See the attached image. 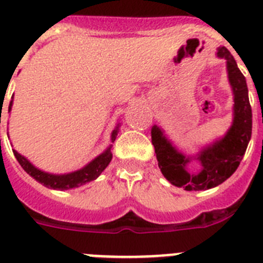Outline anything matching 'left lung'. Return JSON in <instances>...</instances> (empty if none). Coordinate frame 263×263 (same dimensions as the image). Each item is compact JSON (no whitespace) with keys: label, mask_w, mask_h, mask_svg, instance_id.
Segmentation results:
<instances>
[{"label":"left lung","mask_w":263,"mask_h":263,"mask_svg":"<svg viewBox=\"0 0 263 263\" xmlns=\"http://www.w3.org/2000/svg\"><path fill=\"white\" fill-rule=\"evenodd\" d=\"M217 57L227 61L228 78L234 95V118L227 135L205 147L195 157L202 166L200 172L189 173L186 171V164L192 157L176 149L157 125H154L151 131L160 171L171 184L182 186L185 191H205L229 179L238 168L252 138V107L245 77L227 47H218Z\"/></svg>","instance_id":"8db88e82"}]
</instances>
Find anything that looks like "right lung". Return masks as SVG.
Instances as JSON below:
<instances>
[{
  "mask_svg": "<svg viewBox=\"0 0 263 263\" xmlns=\"http://www.w3.org/2000/svg\"><path fill=\"white\" fill-rule=\"evenodd\" d=\"M11 104H13V100L9 104V112L11 109ZM119 132V124L116 125V128L112 131L111 135V141H115L116 135ZM111 147L109 145L103 154H100L99 156L95 157V159L88 163L87 165L83 166L82 170L75 171L71 173H66V175H52V173L43 172V171L38 170L33 164L24 157L22 155H20L15 149H13V154H14L15 159L18 160V163L21 164V166L25 170V172H27L29 175L35 179L36 181L41 182L42 185L47 186L50 189H59V191H66V189L71 188H78V186L83 185L86 182H90L92 180H95L100 173L103 172L107 168V165L109 164L111 159H112V152H111Z\"/></svg>",
  "mask_w": 263,
  "mask_h": 263,
  "instance_id": "right-lung-1",
  "label": "right lung"
}]
</instances>
